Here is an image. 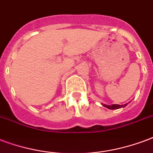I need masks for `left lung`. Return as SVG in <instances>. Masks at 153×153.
Instances as JSON below:
<instances>
[{"instance_id": "obj_1", "label": "left lung", "mask_w": 153, "mask_h": 153, "mask_svg": "<svg viewBox=\"0 0 153 153\" xmlns=\"http://www.w3.org/2000/svg\"><path fill=\"white\" fill-rule=\"evenodd\" d=\"M128 105V103H125L124 105H120V104H112V105H107V104H102L103 107L111 109V110H115V109H120L121 108H125L126 106Z\"/></svg>"}]
</instances>
